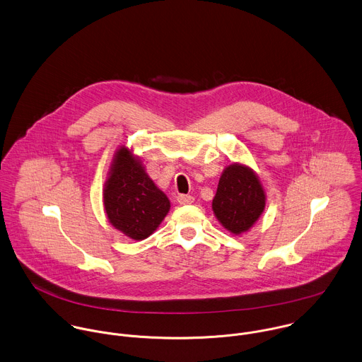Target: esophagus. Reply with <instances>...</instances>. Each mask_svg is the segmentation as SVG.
Instances as JSON below:
<instances>
[{
  "label": "esophagus",
  "instance_id": "esophagus-1",
  "mask_svg": "<svg viewBox=\"0 0 362 362\" xmlns=\"http://www.w3.org/2000/svg\"><path fill=\"white\" fill-rule=\"evenodd\" d=\"M194 202L193 196H187V194H179L177 196V203L179 204H192Z\"/></svg>",
  "mask_w": 362,
  "mask_h": 362
}]
</instances>
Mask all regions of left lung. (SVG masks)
Segmentation results:
<instances>
[{
	"label": "left lung",
	"mask_w": 362,
	"mask_h": 362,
	"mask_svg": "<svg viewBox=\"0 0 362 362\" xmlns=\"http://www.w3.org/2000/svg\"><path fill=\"white\" fill-rule=\"evenodd\" d=\"M267 194L252 168L234 162L221 173L213 199V213L234 235L250 231L265 210Z\"/></svg>",
	"instance_id": "obj_1"
}]
</instances>
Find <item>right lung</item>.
<instances>
[{
    "label": "right lung",
    "mask_w": 362,
    "mask_h": 362,
    "mask_svg": "<svg viewBox=\"0 0 362 362\" xmlns=\"http://www.w3.org/2000/svg\"><path fill=\"white\" fill-rule=\"evenodd\" d=\"M103 203L110 224L134 241L152 235L170 210L168 196L149 177L139 156L125 145L112 158Z\"/></svg>",
    "instance_id": "right-lung-1"
}]
</instances>
